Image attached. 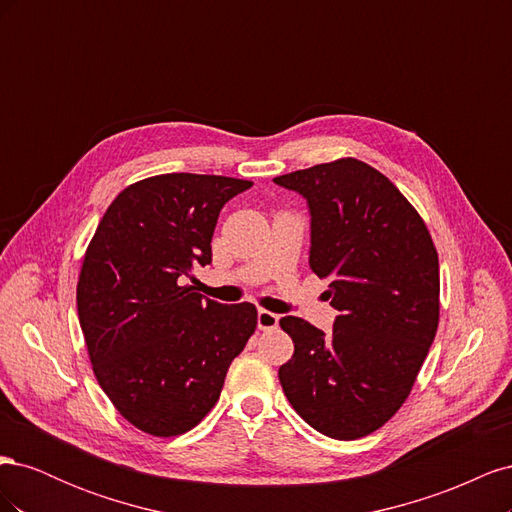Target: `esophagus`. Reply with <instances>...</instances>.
I'll use <instances>...</instances> for the list:
<instances>
[{
  "label": "esophagus",
  "instance_id": "esophagus-1",
  "mask_svg": "<svg viewBox=\"0 0 512 512\" xmlns=\"http://www.w3.org/2000/svg\"><path fill=\"white\" fill-rule=\"evenodd\" d=\"M258 329L260 331H269V329H275L277 324H280V316L273 314V312H267V309H258Z\"/></svg>",
  "mask_w": 512,
  "mask_h": 512
}]
</instances>
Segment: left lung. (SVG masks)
Segmentation results:
<instances>
[{
  "label": "left lung",
  "instance_id": "1",
  "mask_svg": "<svg viewBox=\"0 0 512 512\" xmlns=\"http://www.w3.org/2000/svg\"><path fill=\"white\" fill-rule=\"evenodd\" d=\"M273 181L307 200L309 267L329 280L339 312L329 335L297 316L280 320L294 344L280 367L284 395L324 436H369L404 404L436 337L438 252L406 196L361 160Z\"/></svg>",
  "mask_w": 512,
  "mask_h": 512
}]
</instances>
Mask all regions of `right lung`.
Here are the masks:
<instances>
[{
    "label": "right lung",
    "mask_w": 512,
    "mask_h": 512,
    "mask_svg": "<svg viewBox=\"0 0 512 512\" xmlns=\"http://www.w3.org/2000/svg\"><path fill=\"white\" fill-rule=\"evenodd\" d=\"M252 181L170 173L123 190L100 220L76 286L94 374L119 414L158 438L196 427L256 329L252 303L183 286L211 262L220 211Z\"/></svg>",
    "instance_id": "1"
}]
</instances>
